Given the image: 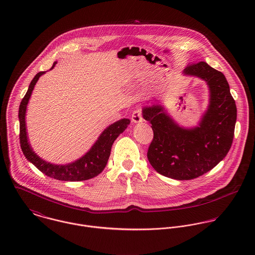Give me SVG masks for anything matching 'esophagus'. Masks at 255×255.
<instances>
[{"label":"esophagus","mask_w":255,"mask_h":255,"mask_svg":"<svg viewBox=\"0 0 255 255\" xmlns=\"http://www.w3.org/2000/svg\"><path fill=\"white\" fill-rule=\"evenodd\" d=\"M131 121H132V123H135V124H136V123H141V122H143V117H142V112H141V110H135V111L132 113Z\"/></svg>","instance_id":"34e87169"}]
</instances>
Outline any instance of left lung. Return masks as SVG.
Instances as JSON below:
<instances>
[{"label": "left lung", "instance_id": "1", "mask_svg": "<svg viewBox=\"0 0 255 255\" xmlns=\"http://www.w3.org/2000/svg\"><path fill=\"white\" fill-rule=\"evenodd\" d=\"M183 74L206 81L210 101L198 127L181 128L160 105L143 108L153 129L147 158L159 174L187 181L212 170L228 154L234 139L237 106L225 75L205 62L187 66Z\"/></svg>", "mask_w": 255, "mask_h": 255}]
</instances>
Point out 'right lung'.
Instances as JSON below:
<instances>
[{
    "instance_id": "right-lung-1",
    "label": "right lung",
    "mask_w": 255,
    "mask_h": 255,
    "mask_svg": "<svg viewBox=\"0 0 255 255\" xmlns=\"http://www.w3.org/2000/svg\"><path fill=\"white\" fill-rule=\"evenodd\" d=\"M56 64L57 62L54 63L52 69ZM44 73L45 72H40L34 76L29 84L26 94L24 95L19 105V141L21 150L29 162H31L39 171L50 178L65 182H80L92 179L98 176L106 167L114 141L122 132L125 131L130 121L128 119H122L109 126L101 133V135L98 137V140L90 148V150L73 163L68 165H55L46 162L37 156L32 150L27 139L25 127L26 106L39 77Z\"/></svg>"
}]
</instances>
